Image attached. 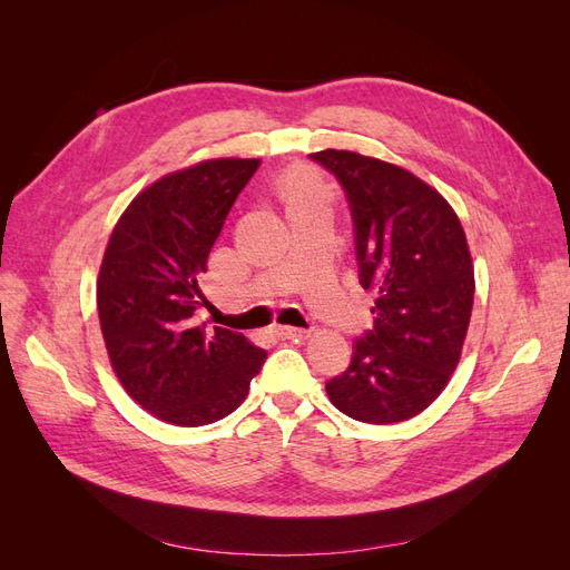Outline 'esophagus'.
<instances>
[{
    "instance_id": "34e87169",
    "label": "esophagus",
    "mask_w": 570,
    "mask_h": 570,
    "mask_svg": "<svg viewBox=\"0 0 570 570\" xmlns=\"http://www.w3.org/2000/svg\"><path fill=\"white\" fill-rule=\"evenodd\" d=\"M275 333H278L285 340H295V342L312 337V331H306V327H292V325H278V327H275Z\"/></svg>"
}]
</instances>
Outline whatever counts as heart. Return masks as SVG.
Masks as SVG:
<instances>
[{"label":"heart","instance_id":"b5f03b06","mask_svg":"<svg viewBox=\"0 0 570 570\" xmlns=\"http://www.w3.org/2000/svg\"><path fill=\"white\" fill-rule=\"evenodd\" d=\"M281 189H283V197L287 202V209H295V206H299V204L321 199V195H323L318 176L306 166L289 168L281 180Z\"/></svg>","mask_w":570,"mask_h":570}]
</instances>
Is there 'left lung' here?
I'll list each match as a JSON object with an SVG mask.
<instances>
[{
    "mask_svg": "<svg viewBox=\"0 0 570 570\" xmlns=\"http://www.w3.org/2000/svg\"><path fill=\"white\" fill-rule=\"evenodd\" d=\"M312 159L347 195L361 287L377 295L373 331L325 383L350 419L387 425L419 416L450 383L473 312V258L461 220L435 187L411 170L350 149Z\"/></svg>",
    "mask_w": 570,
    "mask_h": 570,
    "instance_id": "1",
    "label": "left lung"
}]
</instances>
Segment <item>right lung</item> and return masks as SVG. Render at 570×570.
<instances>
[{
	"label": "right lung",
	"mask_w": 570,
	"mask_h": 570,
	"mask_svg": "<svg viewBox=\"0 0 570 570\" xmlns=\"http://www.w3.org/2000/svg\"><path fill=\"white\" fill-rule=\"evenodd\" d=\"M262 159H206L166 174L120 214L97 275L101 337L118 383L151 416L199 428L247 400L266 352L193 323L206 258Z\"/></svg>",
	"instance_id": "obj_1"
}]
</instances>
